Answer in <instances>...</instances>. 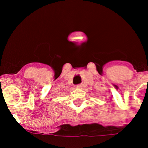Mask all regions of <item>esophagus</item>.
I'll list each match as a JSON object with an SVG mask.
<instances>
[{
	"instance_id": "34e87169",
	"label": "esophagus",
	"mask_w": 148,
	"mask_h": 148,
	"mask_svg": "<svg viewBox=\"0 0 148 148\" xmlns=\"http://www.w3.org/2000/svg\"><path fill=\"white\" fill-rule=\"evenodd\" d=\"M82 84H79V85H75V88H82Z\"/></svg>"
}]
</instances>
